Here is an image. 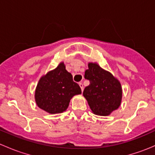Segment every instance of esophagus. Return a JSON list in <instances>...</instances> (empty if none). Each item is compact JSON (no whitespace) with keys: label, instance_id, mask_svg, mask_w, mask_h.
<instances>
[{"label":"esophagus","instance_id":"esophagus-1","mask_svg":"<svg viewBox=\"0 0 155 155\" xmlns=\"http://www.w3.org/2000/svg\"><path fill=\"white\" fill-rule=\"evenodd\" d=\"M79 86H80V87H81V90H82V91H83L84 85H83V84H82V82H79Z\"/></svg>","mask_w":155,"mask_h":155}]
</instances>
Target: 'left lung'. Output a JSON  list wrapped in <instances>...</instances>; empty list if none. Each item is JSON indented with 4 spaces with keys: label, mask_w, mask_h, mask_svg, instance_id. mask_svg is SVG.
Masks as SVG:
<instances>
[{
    "label": "left lung",
    "mask_w": 155,
    "mask_h": 155,
    "mask_svg": "<svg viewBox=\"0 0 155 155\" xmlns=\"http://www.w3.org/2000/svg\"><path fill=\"white\" fill-rule=\"evenodd\" d=\"M87 67L85 78L90 84L84 89L83 96L94 114L107 116L121 106V85L110 72L101 68L97 63L89 62Z\"/></svg>",
    "instance_id": "obj_1"
}]
</instances>
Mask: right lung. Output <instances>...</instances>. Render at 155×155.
I'll return each mask as SVG.
<instances>
[{"label": "right lung", "instance_id": "1", "mask_svg": "<svg viewBox=\"0 0 155 155\" xmlns=\"http://www.w3.org/2000/svg\"><path fill=\"white\" fill-rule=\"evenodd\" d=\"M82 91L73 81V76L61 62L55 69L48 71L39 80L35 90L37 107L49 114L62 113L67 110L73 96Z\"/></svg>", "mask_w": 155, "mask_h": 155}]
</instances>
